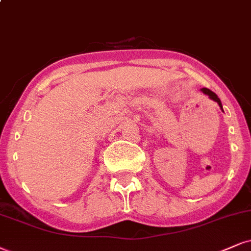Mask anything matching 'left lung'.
<instances>
[{
  "label": "left lung",
  "instance_id": "1",
  "mask_svg": "<svg viewBox=\"0 0 251 251\" xmlns=\"http://www.w3.org/2000/svg\"><path fill=\"white\" fill-rule=\"evenodd\" d=\"M200 91H201V92H202V93H203V94H206V95H207V97H208L209 99H211V100H213V101H215V102H218L219 107H220V108H222V103H221L220 99H219V98H218V95H216L214 92H212V91H211V89H208V88H205V87H203V88H201V89H200Z\"/></svg>",
  "mask_w": 251,
  "mask_h": 251
}]
</instances>
